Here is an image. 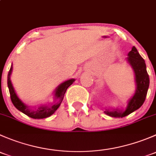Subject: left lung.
Instances as JSON below:
<instances>
[{"label": "left lung", "instance_id": "left-lung-1", "mask_svg": "<svg viewBox=\"0 0 156 156\" xmlns=\"http://www.w3.org/2000/svg\"><path fill=\"white\" fill-rule=\"evenodd\" d=\"M127 61L134 72L136 90L133 97L129 100L125 110L106 109L104 112L108 116L115 118H123L140 108L146 100L149 86V75L146 71L145 61L140 55L134 46L127 54Z\"/></svg>", "mask_w": 156, "mask_h": 156}]
</instances>
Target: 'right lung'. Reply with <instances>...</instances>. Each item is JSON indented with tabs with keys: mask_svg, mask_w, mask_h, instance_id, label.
Segmentation results:
<instances>
[{
	"mask_svg": "<svg viewBox=\"0 0 156 156\" xmlns=\"http://www.w3.org/2000/svg\"><path fill=\"white\" fill-rule=\"evenodd\" d=\"M12 65L11 66L10 71L8 72V75H7V86H8L9 91H10L11 101H12L14 106L19 111L22 112L24 113L25 115H28L30 118L35 119H45V118L50 117V115H52L56 111V109L59 107V106H60L61 103H62V100L64 98V95H65V93L66 91L67 88L70 85H72V83L75 81L74 78L67 80V81L61 83L56 88L54 91V102H53V104L49 105V106H41L36 108V109H32L29 106H28L27 105L25 104L17 96L10 80V75L11 73H12Z\"/></svg>",
	"mask_w": 156,
	"mask_h": 156,
	"instance_id": "right-lung-1",
	"label": "right lung"
}]
</instances>
